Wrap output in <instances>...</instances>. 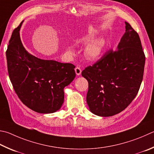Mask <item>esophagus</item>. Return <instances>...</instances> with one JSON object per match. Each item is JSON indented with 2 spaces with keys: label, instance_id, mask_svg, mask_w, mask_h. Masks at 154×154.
<instances>
[{
  "label": "esophagus",
  "instance_id": "34e87169",
  "mask_svg": "<svg viewBox=\"0 0 154 154\" xmlns=\"http://www.w3.org/2000/svg\"><path fill=\"white\" fill-rule=\"evenodd\" d=\"M75 72H76L77 75H79L81 73H82V69H81L79 66H77L76 68L75 69Z\"/></svg>",
  "mask_w": 154,
  "mask_h": 154
}]
</instances>
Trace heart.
I'll list each match as a JSON object with an SVG mask.
<instances>
[{
	"label": "heart",
	"mask_w": 154,
	"mask_h": 154,
	"mask_svg": "<svg viewBox=\"0 0 154 154\" xmlns=\"http://www.w3.org/2000/svg\"><path fill=\"white\" fill-rule=\"evenodd\" d=\"M95 38L94 33H91L84 35L80 39V42L83 44H88L94 40ZM106 41L104 38H100L94 40L86 46L85 49V57L87 59L94 60H96L102 55L105 48Z\"/></svg>",
	"instance_id": "obj_1"
}]
</instances>
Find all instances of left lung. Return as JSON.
Masks as SVG:
<instances>
[{
  "label": "left lung",
  "instance_id": "1",
  "mask_svg": "<svg viewBox=\"0 0 154 154\" xmlns=\"http://www.w3.org/2000/svg\"><path fill=\"white\" fill-rule=\"evenodd\" d=\"M126 30L117 49L109 50L82 72L88 82L87 103L92 113L111 116L135 98L143 80L145 56L137 32L125 22Z\"/></svg>",
  "mask_w": 154,
  "mask_h": 154
}]
</instances>
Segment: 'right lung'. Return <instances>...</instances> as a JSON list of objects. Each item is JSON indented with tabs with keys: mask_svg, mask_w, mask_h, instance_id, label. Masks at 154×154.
<instances>
[{
	"mask_svg": "<svg viewBox=\"0 0 154 154\" xmlns=\"http://www.w3.org/2000/svg\"><path fill=\"white\" fill-rule=\"evenodd\" d=\"M22 23L13 32L6 51L11 82L19 98L29 108L38 113L55 112L64 102V88L75 77V66L29 54L19 35Z\"/></svg>",
	"mask_w": 154,
	"mask_h": 154,
	"instance_id": "1",
	"label": "right lung"
}]
</instances>
